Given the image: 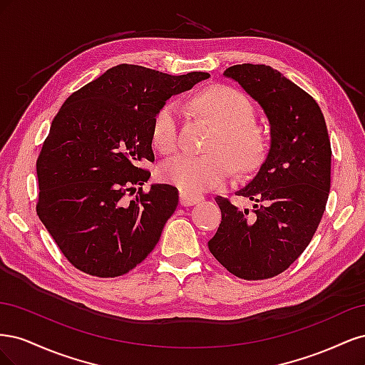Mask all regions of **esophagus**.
Returning <instances> with one entry per match:
<instances>
[{"mask_svg":"<svg viewBox=\"0 0 365 365\" xmlns=\"http://www.w3.org/2000/svg\"><path fill=\"white\" fill-rule=\"evenodd\" d=\"M204 200V196L200 193H195L190 190H181L180 192V204L182 207H190L197 202H201Z\"/></svg>","mask_w":365,"mask_h":365,"instance_id":"esophagus-1","label":"esophagus"}]
</instances>
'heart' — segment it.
<instances>
[{
	"mask_svg": "<svg viewBox=\"0 0 365 365\" xmlns=\"http://www.w3.org/2000/svg\"><path fill=\"white\" fill-rule=\"evenodd\" d=\"M197 111L216 125L207 143L208 152L178 153L164 161L160 176L187 190H207L224 182L235 168L251 170L267 150L263 132L254 123V108L248 97L227 85L210 86L193 98ZM153 148L170 153L180 143V106L168 102L152 118Z\"/></svg>",
	"mask_w": 365,
	"mask_h": 365,
	"instance_id": "b5f03b06",
	"label": "heart"
}]
</instances>
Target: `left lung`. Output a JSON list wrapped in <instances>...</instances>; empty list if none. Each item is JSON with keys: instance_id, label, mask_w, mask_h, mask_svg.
<instances>
[{"instance_id": "left-lung-1", "label": "left lung", "mask_w": 365, "mask_h": 365, "mask_svg": "<svg viewBox=\"0 0 365 365\" xmlns=\"http://www.w3.org/2000/svg\"><path fill=\"white\" fill-rule=\"evenodd\" d=\"M235 79L267 114L268 157L237 196L239 208L222 196V220L208 250L227 271L244 280H264L288 269L312 240L330 190V140L312 96L268 65H233Z\"/></svg>"}]
</instances>
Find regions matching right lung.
<instances>
[{
    "mask_svg": "<svg viewBox=\"0 0 365 365\" xmlns=\"http://www.w3.org/2000/svg\"><path fill=\"white\" fill-rule=\"evenodd\" d=\"M208 76L120 63L63 102L36 161V213L74 268L118 277L155 248L178 189L152 184L143 192L150 172L140 164L155 161L152 118Z\"/></svg>",
    "mask_w": 365,
    "mask_h": 365,
    "instance_id": "1",
    "label": "right lung"
}]
</instances>
